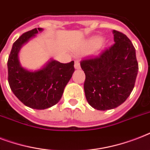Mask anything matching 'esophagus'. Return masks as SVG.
Masks as SVG:
<instances>
[{
	"mask_svg": "<svg viewBox=\"0 0 150 150\" xmlns=\"http://www.w3.org/2000/svg\"><path fill=\"white\" fill-rule=\"evenodd\" d=\"M75 68L76 69H79L80 68V64H79V61L78 60H75Z\"/></svg>",
	"mask_w": 150,
	"mask_h": 150,
	"instance_id": "34e87169",
	"label": "esophagus"
}]
</instances>
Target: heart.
Masks as SVG:
<instances>
[{
    "mask_svg": "<svg viewBox=\"0 0 150 150\" xmlns=\"http://www.w3.org/2000/svg\"><path fill=\"white\" fill-rule=\"evenodd\" d=\"M100 42H101V39L100 38L94 39L92 41V44H93V45H96V44H99Z\"/></svg>",
    "mask_w": 150,
    "mask_h": 150,
    "instance_id": "obj_1",
    "label": "heart"
}]
</instances>
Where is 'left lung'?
Here are the masks:
<instances>
[{"instance_id": "8db88e82", "label": "left lung", "mask_w": 150, "mask_h": 150, "mask_svg": "<svg viewBox=\"0 0 150 150\" xmlns=\"http://www.w3.org/2000/svg\"><path fill=\"white\" fill-rule=\"evenodd\" d=\"M112 33L113 45L80 62L86 75V98L99 110L114 109L123 103L133 90L139 71L132 43L121 32Z\"/></svg>"}]
</instances>
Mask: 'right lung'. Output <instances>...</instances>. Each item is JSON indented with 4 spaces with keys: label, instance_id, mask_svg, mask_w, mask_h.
<instances>
[{
    "label": "right lung",
    "instance_id": "obj_1",
    "mask_svg": "<svg viewBox=\"0 0 150 150\" xmlns=\"http://www.w3.org/2000/svg\"><path fill=\"white\" fill-rule=\"evenodd\" d=\"M42 30L36 28L22 34L13 43L8 60V80L11 91L22 103L36 110L47 109L57 103L75 71L73 61L63 64L52 60L36 71L21 67L18 59L20 48Z\"/></svg>",
    "mask_w": 150,
    "mask_h": 150
}]
</instances>
